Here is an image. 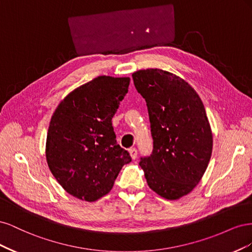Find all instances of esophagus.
Returning a JSON list of instances; mask_svg holds the SVG:
<instances>
[{
  "label": "esophagus",
  "instance_id": "esophagus-1",
  "mask_svg": "<svg viewBox=\"0 0 252 252\" xmlns=\"http://www.w3.org/2000/svg\"><path fill=\"white\" fill-rule=\"evenodd\" d=\"M129 155H130L132 159H135L136 157H138V150H136L135 148H130L129 149Z\"/></svg>",
  "mask_w": 252,
  "mask_h": 252
}]
</instances>
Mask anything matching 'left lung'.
<instances>
[{
    "label": "left lung",
    "instance_id": "left-lung-1",
    "mask_svg": "<svg viewBox=\"0 0 252 252\" xmlns=\"http://www.w3.org/2000/svg\"><path fill=\"white\" fill-rule=\"evenodd\" d=\"M146 100L154 150L140 166L151 190L179 200L199 184L212 152V131L196 91L179 75L159 68L132 73Z\"/></svg>",
    "mask_w": 252,
    "mask_h": 252
}]
</instances>
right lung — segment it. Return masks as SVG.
Wrapping results in <instances>:
<instances>
[{
	"instance_id": "add662e5",
	"label": "right lung",
	"mask_w": 252,
	"mask_h": 252,
	"mask_svg": "<svg viewBox=\"0 0 252 252\" xmlns=\"http://www.w3.org/2000/svg\"><path fill=\"white\" fill-rule=\"evenodd\" d=\"M129 83L128 77L100 75L68 94L52 114L46 161L59 184L79 200L94 202L109 193L122 167L131 162L111 122Z\"/></svg>"
}]
</instances>
